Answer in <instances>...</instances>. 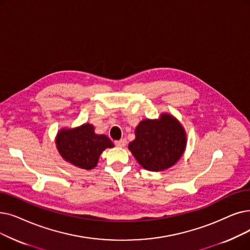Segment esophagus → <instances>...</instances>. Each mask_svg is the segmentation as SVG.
<instances>
[{"label":"esophagus","instance_id":"1","mask_svg":"<svg viewBox=\"0 0 250 250\" xmlns=\"http://www.w3.org/2000/svg\"><path fill=\"white\" fill-rule=\"evenodd\" d=\"M115 145L117 147H122L123 148V147H125L126 145V140L125 139H122V140H119V141H116Z\"/></svg>","mask_w":250,"mask_h":250}]
</instances>
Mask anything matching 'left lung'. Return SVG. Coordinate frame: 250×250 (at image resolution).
Instances as JSON below:
<instances>
[{
    "label": "left lung",
    "mask_w": 250,
    "mask_h": 250,
    "mask_svg": "<svg viewBox=\"0 0 250 250\" xmlns=\"http://www.w3.org/2000/svg\"><path fill=\"white\" fill-rule=\"evenodd\" d=\"M128 150L139 165L150 171L166 170L175 166L187 146V134L178 119L167 112L158 118L141 121Z\"/></svg>",
    "instance_id": "1"
}]
</instances>
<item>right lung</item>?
<instances>
[{
    "label": "right lung",
    "instance_id": "right-lung-1",
    "mask_svg": "<svg viewBox=\"0 0 250 250\" xmlns=\"http://www.w3.org/2000/svg\"><path fill=\"white\" fill-rule=\"evenodd\" d=\"M55 144L65 161L86 170L97 167L106 148L114 147L109 138L96 134L95 126L88 123L77 127H62L56 135Z\"/></svg>",
    "mask_w": 250,
    "mask_h": 250
}]
</instances>
